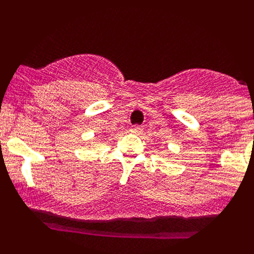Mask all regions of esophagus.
<instances>
[{
    "label": "esophagus",
    "instance_id": "obj_1",
    "mask_svg": "<svg viewBox=\"0 0 254 254\" xmlns=\"http://www.w3.org/2000/svg\"><path fill=\"white\" fill-rule=\"evenodd\" d=\"M131 132L132 133H141L142 132V127H140V126H132Z\"/></svg>",
    "mask_w": 254,
    "mask_h": 254
}]
</instances>
